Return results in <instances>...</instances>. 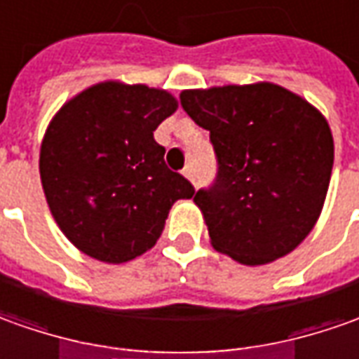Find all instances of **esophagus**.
I'll return each instance as SVG.
<instances>
[{"label": "esophagus", "instance_id": "34e87169", "mask_svg": "<svg viewBox=\"0 0 359 359\" xmlns=\"http://www.w3.org/2000/svg\"><path fill=\"white\" fill-rule=\"evenodd\" d=\"M182 175H184L187 179H192V177H194V165H192V163H187L184 169H182Z\"/></svg>", "mask_w": 359, "mask_h": 359}]
</instances>
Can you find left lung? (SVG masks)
I'll use <instances>...</instances> for the list:
<instances>
[{"instance_id": "1", "label": "left lung", "mask_w": 359, "mask_h": 359, "mask_svg": "<svg viewBox=\"0 0 359 359\" xmlns=\"http://www.w3.org/2000/svg\"><path fill=\"white\" fill-rule=\"evenodd\" d=\"M180 104L210 131L216 179L194 194L212 245L263 265L301 243L320 216L334 165L318 109L269 82L184 90Z\"/></svg>"}]
</instances>
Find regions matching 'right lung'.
Here are the masks:
<instances>
[{"mask_svg": "<svg viewBox=\"0 0 359 359\" xmlns=\"http://www.w3.org/2000/svg\"><path fill=\"white\" fill-rule=\"evenodd\" d=\"M175 109L165 90L102 82L50 121L39 159L43 190L58 228L90 257L135 259L157 243L170 206L194 196L153 137Z\"/></svg>", "mask_w": 359, "mask_h": 359, "instance_id": "obj_1", "label": "right lung"}]
</instances>
